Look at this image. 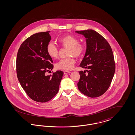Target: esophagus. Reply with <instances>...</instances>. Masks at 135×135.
Returning a JSON list of instances; mask_svg holds the SVG:
<instances>
[{
	"mask_svg": "<svg viewBox=\"0 0 135 135\" xmlns=\"http://www.w3.org/2000/svg\"><path fill=\"white\" fill-rule=\"evenodd\" d=\"M70 73H71V72L70 71H64V74H67Z\"/></svg>",
	"mask_w": 135,
	"mask_h": 135,
	"instance_id": "34e87169",
	"label": "esophagus"
}]
</instances>
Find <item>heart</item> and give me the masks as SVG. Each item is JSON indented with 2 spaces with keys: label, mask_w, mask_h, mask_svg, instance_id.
<instances>
[{
  "label": "heart",
  "mask_w": 135,
  "mask_h": 135,
  "mask_svg": "<svg viewBox=\"0 0 135 135\" xmlns=\"http://www.w3.org/2000/svg\"><path fill=\"white\" fill-rule=\"evenodd\" d=\"M59 45L67 47V56H73L75 58L81 57L85 51V46L84 44L79 42L77 37L71 35H66L58 39ZM46 52L49 57L56 58L58 56V48L54 44L50 42L46 46ZM75 63V61L71 57L60 60L55 65L56 69L62 70H71Z\"/></svg>",
  "instance_id": "obj_1"
}]
</instances>
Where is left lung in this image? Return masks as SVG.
Instances as JSON below:
<instances>
[{"label":"left lung","mask_w":135,"mask_h":135,"mask_svg":"<svg viewBox=\"0 0 135 135\" xmlns=\"http://www.w3.org/2000/svg\"><path fill=\"white\" fill-rule=\"evenodd\" d=\"M86 38V50L79 71L78 89L84 95L96 98L108 89L115 70L112 50L107 41L99 33L88 29L75 31Z\"/></svg>","instance_id":"8db88e82"}]
</instances>
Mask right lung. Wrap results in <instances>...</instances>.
I'll return each mask as SVG.
<instances>
[{
  "mask_svg": "<svg viewBox=\"0 0 135 135\" xmlns=\"http://www.w3.org/2000/svg\"><path fill=\"white\" fill-rule=\"evenodd\" d=\"M50 31L33 34L21 44L18 51L17 74L23 90L33 100L41 103L51 100L58 93L63 72L57 71L52 75V59L46 52L51 36Z\"/></svg>",
  "mask_w": 135,
  "mask_h": 135,
  "instance_id": "obj_1",
  "label": "right lung"
}]
</instances>
